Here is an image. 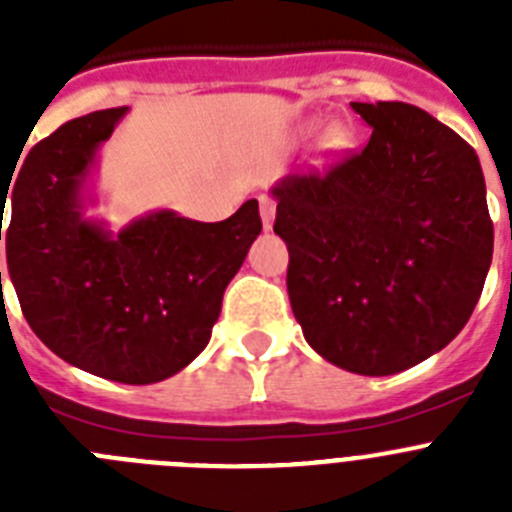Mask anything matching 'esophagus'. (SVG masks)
<instances>
[{"label": "esophagus", "mask_w": 512, "mask_h": 512, "mask_svg": "<svg viewBox=\"0 0 512 512\" xmlns=\"http://www.w3.org/2000/svg\"><path fill=\"white\" fill-rule=\"evenodd\" d=\"M259 205H261V220H264V228L269 230L274 225V217H277V205L271 197H259Z\"/></svg>", "instance_id": "esophagus-1"}]
</instances>
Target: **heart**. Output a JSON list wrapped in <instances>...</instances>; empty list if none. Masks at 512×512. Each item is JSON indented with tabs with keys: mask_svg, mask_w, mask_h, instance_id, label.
<instances>
[{
	"mask_svg": "<svg viewBox=\"0 0 512 512\" xmlns=\"http://www.w3.org/2000/svg\"><path fill=\"white\" fill-rule=\"evenodd\" d=\"M323 143L328 148H333V151H338V148H343L348 143V130L343 128V125H330L328 130L323 133Z\"/></svg>",
	"mask_w": 512,
	"mask_h": 512,
	"instance_id": "b5f03b06",
	"label": "heart"
}]
</instances>
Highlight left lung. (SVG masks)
Masks as SVG:
<instances>
[{
	"mask_svg": "<svg viewBox=\"0 0 512 512\" xmlns=\"http://www.w3.org/2000/svg\"><path fill=\"white\" fill-rule=\"evenodd\" d=\"M372 138L330 169L284 176L274 233L287 292L325 361L387 377L449 346L492 261L482 166L443 122L405 102H351Z\"/></svg>",
	"mask_w": 512,
	"mask_h": 512,
	"instance_id": "obj_1",
	"label": "left lung"
}]
</instances>
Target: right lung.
Wrapping results in <instances>:
<instances>
[{
	"label": "right lung",
	"instance_id": "right-lung-1",
	"mask_svg": "<svg viewBox=\"0 0 512 512\" xmlns=\"http://www.w3.org/2000/svg\"><path fill=\"white\" fill-rule=\"evenodd\" d=\"M125 112L76 117L30 148L0 241L22 315L53 354L112 382L153 384L202 354L261 217L248 200L220 223L158 210L115 235L87 220L81 189Z\"/></svg>",
	"mask_w": 512,
	"mask_h": 512
}]
</instances>
